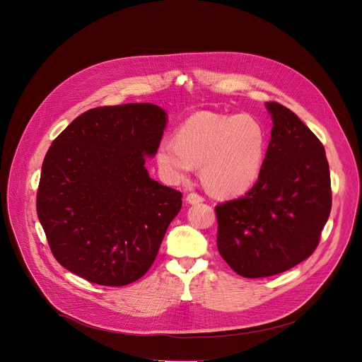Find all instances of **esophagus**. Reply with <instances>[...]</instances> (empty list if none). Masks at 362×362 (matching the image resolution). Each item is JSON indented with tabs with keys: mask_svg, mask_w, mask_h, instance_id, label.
Returning <instances> with one entry per match:
<instances>
[{
	"mask_svg": "<svg viewBox=\"0 0 362 362\" xmlns=\"http://www.w3.org/2000/svg\"><path fill=\"white\" fill-rule=\"evenodd\" d=\"M186 202L189 203V204H197V203H202V202H204V197L202 196V194H197V193H189L187 196H186Z\"/></svg>",
	"mask_w": 362,
	"mask_h": 362,
	"instance_id": "esophagus-1",
	"label": "esophagus"
}]
</instances>
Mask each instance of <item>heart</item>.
I'll use <instances>...</instances> for the list:
<instances>
[{"label": "heart", "instance_id": "b5f03b06", "mask_svg": "<svg viewBox=\"0 0 362 362\" xmlns=\"http://www.w3.org/2000/svg\"><path fill=\"white\" fill-rule=\"evenodd\" d=\"M265 151L267 134L257 118L199 111L179 125L175 141L160 142L156 163L173 183L186 180L194 166H202L209 190L240 196L257 183Z\"/></svg>", "mask_w": 362, "mask_h": 362}]
</instances>
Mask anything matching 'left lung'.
Instances as JSON below:
<instances>
[{
    "label": "left lung",
    "mask_w": 362,
    "mask_h": 362,
    "mask_svg": "<svg viewBox=\"0 0 362 362\" xmlns=\"http://www.w3.org/2000/svg\"><path fill=\"white\" fill-rule=\"evenodd\" d=\"M267 108L274 127L257 183L216 207L218 252L244 278L278 275L308 259L332 210L323 144L285 105Z\"/></svg>",
    "instance_id": "1"
}]
</instances>
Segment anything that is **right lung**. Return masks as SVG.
Segmentation results:
<instances>
[{"label": "right lung", "mask_w": 362, "mask_h": 362, "mask_svg": "<svg viewBox=\"0 0 362 362\" xmlns=\"http://www.w3.org/2000/svg\"><path fill=\"white\" fill-rule=\"evenodd\" d=\"M149 103L91 108L52 142L36 211L56 261L103 286H124L152 267L182 193L145 168L166 125Z\"/></svg>", "instance_id": "obj_1"}]
</instances>
